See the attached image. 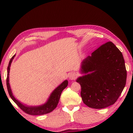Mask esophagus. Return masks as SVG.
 <instances>
[{"label":"esophagus","instance_id":"esophagus-1","mask_svg":"<svg viewBox=\"0 0 133 133\" xmlns=\"http://www.w3.org/2000/svg\"><path fill=\"white\" fill-rule=\"evenodd\" d=\"M77 78V74L75 72H71L69 74V79L70 80H75Z\"/></svg>","mask_w":133,"mask_h":133}]
</instances>
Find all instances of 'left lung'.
<instances>
[{"label":"left lung","instance_id":"8db88e82","mask_svg":"<svg viewBox=\"0 0 133 133\" xmlns=\"http://www.w3.org/2000/svg\"><path fill=\"white\" fill-rule=\"evenodd\" d=\"M76 82L83 103L95 109L117 101L126 84L127 70L122 52L111 42L103 44L83 60Z\"/></svg>","mask_w":133,"mask_h":133}]
</instances>
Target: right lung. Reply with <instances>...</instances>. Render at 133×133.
<instances>
[{"label":"right lung","mask_w":133,"mask_h":133,"mask_svg":"<svg viewBox=\"0 0 133 133\" xmlns=\"http://www.w3.org/2000/svg\"><path fill=\"white\" fill-rule=\"evenodd\" d=\"M15 56L16 54H14L11 57V59H10L8 68H7L6 86L8 91L9 95H10L12 101L18 105V107L22 110H23V111L27 114H30V115H43V114L49 113V112L52 111L56 108L58 103H59L60 97H61V95L62 91L68 86V81L65 80L61 85H59L51 92L50 97H49L47 101L44 104L39 105V106H28V105L23 104V103L19 101H18L13 96V94H12L11 89L10 87V82H9V81H9V74H10L11 64L12 60H13L14 57H15Z\"/></svg>","instance_id":"obj_1"}]
</instances>
